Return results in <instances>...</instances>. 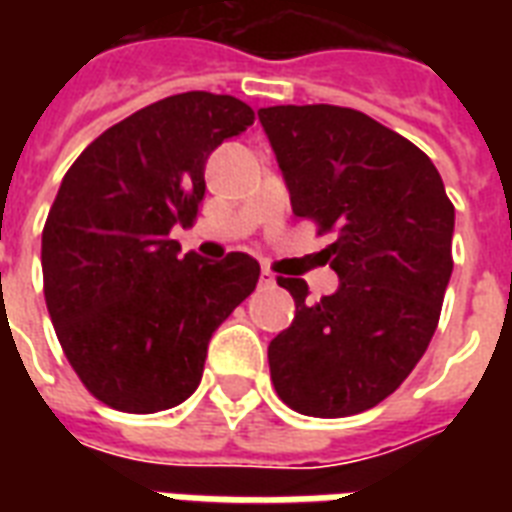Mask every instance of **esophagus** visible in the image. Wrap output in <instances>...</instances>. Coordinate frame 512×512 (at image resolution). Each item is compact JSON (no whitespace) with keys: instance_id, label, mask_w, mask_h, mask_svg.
Listing matches in <instances>:
<instances>
[{"instance_id":"34e87169","label":"esophagus","mask_w":512,"mask_h":512,"mask_svg":"<svg viewBox=\"0 0 512 512\" xmlns=\"http://www.w3.org/2000/svg\"><path fill=\"white\" fill-rule=\"evenodd\" d=\"M273 281H276V279H273L271 268H263V271H260V284H265V287H271Z\"/></svg>"}]
</instances>
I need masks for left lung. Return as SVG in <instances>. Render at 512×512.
<instances>
[{"instance_id": "left-lung-1", "label": "left lung", "mask_w": 512, "mask_h": 512, "mask_svg": "<svg viewBox=\"0 0 512 512\" xmlns=\"http://www.w3.org/2000/svg\"><path fill=\"white\" fill-rule=\"evenodd\" d=\"M292 196L340 276L335 295L308 300L303 279L279 287L295 319L268 345L271 380L289 409L348 417L409 377L438 327L452 276L454 204L428 156L372 116L342 106L257 111Z\"/></svg>"}]
</instances>
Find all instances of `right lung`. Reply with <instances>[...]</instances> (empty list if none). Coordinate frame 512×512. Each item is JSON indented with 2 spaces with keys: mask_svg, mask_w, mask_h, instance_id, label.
<instances>
[{
  "mask_svg": "<svg viewBox=\"0 0 512 512\" xmlns=\"http://www.w3.org/2000/svg\"><path fill=\"white\" fill-rule=\"evenodd\" d=\"M255 122L231 95L180 92L108 127L66 172L42 231L44 300L68 364L111 409L154 414L199 388L209 337L260 279V263L177 255L204 167Z\"/></svg>",
  "mask_w": 512,
  "mask_h": 512,
  "instance_id": "1",
  "label": "right lung"
}]
</instances>
